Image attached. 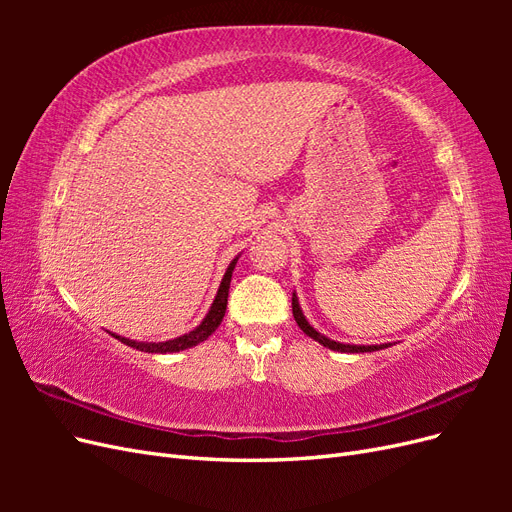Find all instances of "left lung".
I'll use <instances>...</instances> for the list:
<instances>
[{
  "instance_id": "obj_1",
  "label": "left lung",
  "mask_w": 512,
  "mask_h": 512,
  "mask_svg": "<svg viewBox=\"0 0 512 512\" xmlns=\"http://www.w3.org/2000/svg\"><path fill=\"white\" fill-rule=\"evenodd\" d=\"M292 316L294 320H297L299 329L309 335L312 339H316L318 344H322L324 348H331V350H337V352H374V350H382V348H389L391 344H380V346H350V344H339V342H333V339L320 335L314 327H309V322L305 320L301 307H299V301H297V294H292Z\"/></svg>"
}]
</instances>
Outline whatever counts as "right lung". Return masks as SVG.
Returning <instances> with one entry per match:
<instances>
[{
	"instance_id": "obj_1",
	"label": "right lung",
	"mask_w": 512,
	"mask_h": 512,
	"mask_svg": "<svg viewBox=\"0 0 512 512\" xmlns=\"http://www.w3.org/2000/svg\"><path fill=\"white\" fill-rule=\"evenodd\" d=\"M237 265V258L230 262V267L226 269V275L224 280L218 288V297H215L209 314L205 316V320L198 324V327L190 333H185L181 337H175V339H168V342H160V344H145V342H134V339H128V337H119L115 335L121 344H126L130 348H136L141 352H158V354H166V352H179V350H185V348H192L200 342H205V339L220 327V322L226 314V303H228V288H230V280H232V269H235Z\"/></svg>"
}]
</instances>
